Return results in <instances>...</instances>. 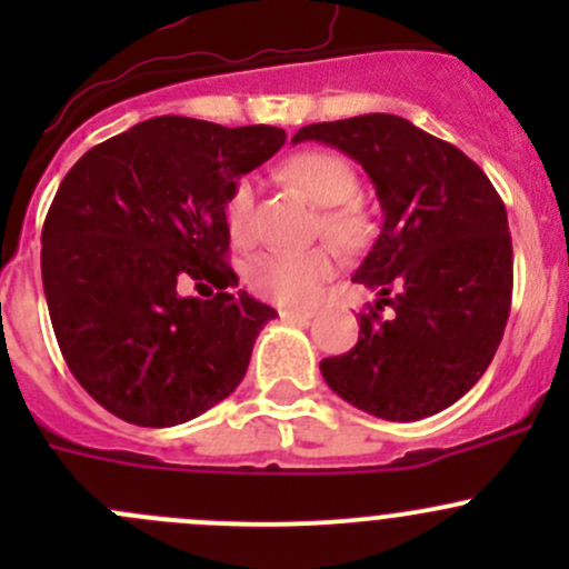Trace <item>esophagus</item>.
I'll list each match as a JSON object with an SVG mask.
<instances>
[{"mask_svg":"<svg viewBox=\"0 0 569 569\" xmlns=\"http://www.w3.org/2000/svg\"><path fill=\"white\" fill-rule=\"evenodd\" d=\"M278 313L283 321H297V325H308L313 319L311 311H291V308H280Z\"/></svg>","mask_w":569,"mask_h":569,"instance_id":"1","label":"esophagus"}]
</instances>
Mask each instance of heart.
Masks as SVG:
<instances>
[{"instance_id":"1","label":"heart","mask_w":569,"mask_h":569,"mask_svg":"<svg viewBox=\"0 0 569 569\" xmlns=\"http://www.w3.org/2000/svg\"><path fill=\"white\" fill-rule=\"evenodd\" d=\"M283 176L308 194V200L327 209L321 231L338 248L355 250L369 233L363 211L349 200L358 194V176L347 159L330 151H302L286 159ZM256 209V183L239 178L226 200V226L237 242H248ZM336 274V256L327 248L267 250L258 252L248 267V283L263 300L283 308H311L327 280Z\"/></svg>"}]
</instances>
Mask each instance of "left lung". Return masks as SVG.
Returning <instances> with one entry per match:
<instances>
[{
    "instance_id": "obj_1",
    "label": "left lung",
    "mask_w": 569,
    "mask_h": 569,
    "mask_svg": "<svg viewBox=\"0 0 569 569\" xmlns=\"http://www.w3.org/2000/svg\"><path fill=\"white\" fill-rule=\"evenodd\" d=\"M338 148L366 170L382 231L355 269L380 300L358 343L321 360L341 399L386 421H418L462 399L501 343L512 306V237L501 194L451 142L399 114L302 126L295 142ZM382 305L395 308L382 320Z\"/></svg>"
}]
</instances>
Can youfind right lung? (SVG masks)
I'll return each instance as SVG.
<instances>
[{
  "instance_id": "add662e5",
  "label": "right lung",
  "mask_w": 569,
  "mask_h": 569,
  "mask_svg": "<svg viewBox=\"0 0 569 569\" xmlns=\"http://www.w3.org/2000/svg\"><path fill=\"white\" fill-rule=\"evenodd\" d=\"M283 142L278 126L162 114L62 178L40 237L46 302L68 369L112 416L176 427L237 391L278 313L231 295L226 200ZM187 284L212 297L187 298Z\"/></svg>"
}]
</instances>
